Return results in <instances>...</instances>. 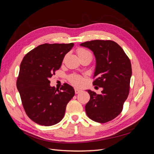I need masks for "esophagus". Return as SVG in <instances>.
Masks as SVG:
<instances>
[{
  "label": "esophagus",
  "mask_w": 154,
  "mask_h": 154,
  "mask_svg": "<svg viewBox=\"0 0 154 154\" xmlns=\"http://www.w3.org/2000/svg\"><path fill=\"white\" fill-rule=\"evenodd\" d=\"M74 91H75V93L76 94H78L79 92H80L82 91L81 90H80V89H78V88H75V89H74Z\"/></svg>",
  "instance_id": "obj_1"
}]
</instances>
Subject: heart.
<instances>
[{
    "instance_id": "obj_1",
    "label": "heart",
    "mask_w": 154,
    "mask_h": 154,
    "mask_svg": "<svg viewBox=\"0 0 154 154\" xmlns=\"http://www.w3.org/2000/svg\"><path fill=\"white\" fill-rule=\"evenodd\" d=\"M77 54L78 57L80 58L88 57V56H92L91 53L88 51L87 50L83 49V48H79L77 50ZM70 82H71L72 84L75 85L76 86L80 87L82 86L83 83V79L82 76L80 75H78V74H72L69 78Z\"/></svg>"
}]
</instances>
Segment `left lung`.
<instances>
[{
  "label": "left lung",
  "instance_id": "obj_1",
  "mask_svg": "<svg viewBox=\"0 0 154 154\" xmlns=\"http://www.w3.org/2000/svg\"><path fill=\"white\" fill-rule=\"evenodd\" d=\"M91 50L96 58L93 85L103 88L101 94L87 90L90 100L85 105L88 117L104 123L122 112L132 76L131 63L123 49L112 40H92L80 44Z\"/></svg>",
  "mask_w": 154,
  "mask_h": 154
}]
</instances>
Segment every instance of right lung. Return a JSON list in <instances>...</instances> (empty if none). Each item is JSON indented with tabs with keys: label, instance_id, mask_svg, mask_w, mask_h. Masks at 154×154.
<instances>
[{
	"label": "right lung",
	"instance_id": "obj_1",
	"mask_svg": "<svg viewBox=\"0 0 154 154\" xmlns=\"http://www.w3.org/2000/svg\"><path fill=\"white\" fill-rule=\"evenodd\" d=\"M73 46V43L42 44L22 60L17 87L26 114L37 124L51 126L59 123L75 94L67 83L59 91L51 87L49 81Z\"/></svg>",
	"mask_w": 154,
	"mask_h": 154
}]
</instances>
